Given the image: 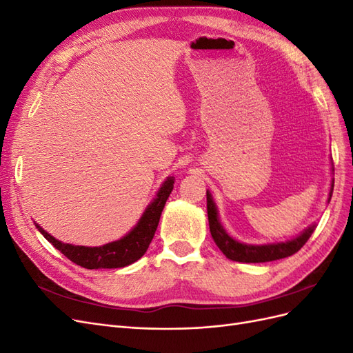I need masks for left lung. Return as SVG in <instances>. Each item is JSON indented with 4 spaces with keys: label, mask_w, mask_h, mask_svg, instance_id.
<instances>
[{
    "label": "left lung",
    "mask_w": 353,
    "mask_h": 353,
    "mask_svg": "<svg viewBox=\"0 0 353 353\" xmlns=\"http://www.w3.org/2000/svg\"><path fill=\"white\" fill-rule=\"evenodd\" d=\"M334 170V169H333ZM334 188V179L331 181V188L328 194V201L333 194ZM208 199V218H209V228L213 241L216 243L221 252L227 256L228 259L236 262H245V263H259V262H271L276 259L287 258L303 248V244L312 236L315 231V225L307 227L303 232L299 234L297 237L287 240L284 243H271V244H245L240 243L236 239L228 236V232L223 230L218 218V210L215 206V201L212 199V194L206 191Z\"/></svg>",
    "instance_id": "left-lung-1"
}]
</instances>
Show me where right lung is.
Wrapping results in <instances>:
<instances>
[{
  "label": "right lung",
  "instance_id": "add662e5",
  "mask_svg": "<svg viewBox=\"0 0 353 353\" xmlns=\"http://www.w3.org/2000/svg\"><path fill=\"white\" fill-rule=\"evenodd\" d=\"M174 176H169L157 191L156 197L147 206L143 216L137 225L121 240L108 243L100 248H87V245H73L61 243L42 230L35 223L39 232L44 236L57 250H60L69 261L87 270L99 268H123L138 261L147 252L154 232L159 225L160 215L166 205V200L174 188Z\"/></svg>",
  "mask_w": 353,
  "mask_h": 353
}]
</instances>
